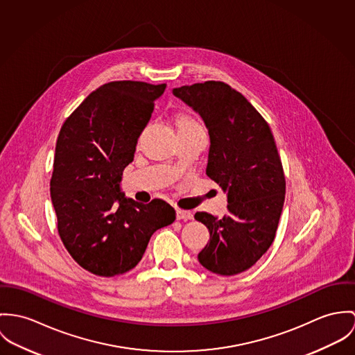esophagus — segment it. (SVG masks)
Masks as SVG:
<instances>
[{
  "label": "esophagus",
  "mask_w": 355,
  "mask_h": 355,
  "mask_svg": "<svg viewBox=\"0 0 355 355\" xmlns=\"http://www.w3.org/2000/svg\"><path fill=\"white\" fill-rule=\"evenodd\" d=\"M193 215L191 211H187V209H177V219L180 220H189L192 219Z\"/></svg>",
  "instance_id": "1"
}]
</instances>
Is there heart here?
<instances>
[{"instance_id":"1","label":"heart","mask_w":355,"mask_h":355,"mask_svg":"<svg viewBox=\"0 0 355 355\" xmlns=\"http://www.w3.org/2000/svg\"><path fill=\"white\" fill-rule=\"evenodd\" d=\"M171 122H173L178 135L189 133L192 130H196L198 128H201L200 122L192 114H189L187 112H182V110L175 112L171 116Z\"/></svg>"}]
</instances>
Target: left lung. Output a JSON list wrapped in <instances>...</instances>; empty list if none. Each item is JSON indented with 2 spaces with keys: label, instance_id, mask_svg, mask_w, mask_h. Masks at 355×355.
<instances>
[{
  "label": "left lung",
  "instance_id": "8db88e82",
  "mask_svg": "<svg viewBox=\"0 0 355 355\" xmlns=\"http://www.w3.org/2000/svg\"><path fill=\"white\" fill-rule=\"evenodd\" d=\"M173 94L202 117L209 133L207 175L227 192V214L197 212L209 230L200 264L218 275L249 270L275 239L286 180L267 121L223 81L174 88Z\"/></svg>",
  "mask_w": 355,
  "mask_h": 355
}]
</instances>
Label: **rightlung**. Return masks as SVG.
<instances>
[{"mask_svg":"<svg viewBox=\"0 0 355 355\" xmlns=\"http://www.w3.org/2000/svg\"><path fill=\"white\" fill-rule=\"evenodd\" d=\"M166 84L121 80L92 91L61 126L50 180L58 234L85 271L125 274L151 236L175 220L160 198L137 202L119 192L123 168Z\"/></svg>","mask_w":355,"mask_h":355,"instance_id":"1","label":"right lung"}]
</instances>
